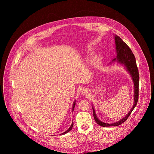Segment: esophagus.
<instances>
[{
  "label": "esophagus",
  "mask_w": 154,
  "mask_h": 154,
  "mask_svg": "<svg viewBox=\"0 0 154 154\" xmlns=\"http://www.w3.org/2000/svg\"><path fill=\"white\" fill-rule=\"evenodd\" d=\"M86 93H87V90L86 89H84L82 90V94H83V95H85L86 94Z\"/></svg>",
  "instance_id": "1"
}]
</instances>
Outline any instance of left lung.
I'll return each mask as SVG.
<instances>
[{
	"instance_id": "1",
	"label": "left lung",
	"mask_w": 154,
	"mask_h": 154,
	"mask_svg": "<svg viewBox=\"0 0 154 154\" xmlns=\"http://www.w3.org/2000/svg\"><path fill=\"white\" fill-rule=\"evenodd\" d=\"M115 41L116 45V51H117V59H114L113 61L117 60L118 62L124 64L126 67L127 71L131 74L132 80L134 83V104L132 109L130 110L127 115L120 120L119 122L114 124H107L103 123L99 120L97 117L96 116L94 108L93 109V115L95 122L99 125L102 127H112V126H118L127 120V119L130 116L134 109L136 105L138 102L139 99V74L138 68L137 66L136 60L135 56L132 52L131 49L123 41L122 39L120 38L119 36L116 35Z\"/></svg>"
}]
</instances>
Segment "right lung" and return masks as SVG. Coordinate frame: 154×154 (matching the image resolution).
I'll use <instances>...</instances> for the list:
<instances>
[{"instance_id":"obj_1","label":"right lung","mask_w":154,"mask_h":154,"mask_svg":"<svg viewBox=\"0 0 154 154\" xmlns=\"http://www.w3.org/2000/svg\"><path fill=\"white\" fill-rule=\"evenodd\" d=\"M75 102H76V101H75V102H74V104H73V107H72V111H74V107H75ZM73 125H74V124H73V122H72V124L71 126L70 127V128L68 129V130H67V131H66V132H63V133L62 134V135H63V134H66V133L69 132V131H70L72 130V127H73Z\"/></svg>"}]
</instances>
